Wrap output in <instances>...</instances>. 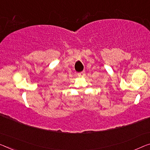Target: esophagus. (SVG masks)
<instances>
[{"instance_id":"34e87169","label":"esophagus","mask_w":150,"mask_h":150,"mask_svg":"<svg viewBox=\"0 0 150 150\" xmlns=\"http://www.w3.org/2000/svg\"><path fill=\"white\" fill-rule=\"evenodd\" d=\"M77 75H78V76H79V77H83V76H84L85 72H84V71H82V72H81L78 73Z\"/></svg>"}]
</instances>
